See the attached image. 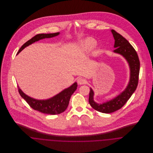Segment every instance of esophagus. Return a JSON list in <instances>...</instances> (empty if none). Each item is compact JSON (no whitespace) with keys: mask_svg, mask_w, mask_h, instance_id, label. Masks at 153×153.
I'll return each instance as SVG.
<instances>
[{"mask_svg":"<svg viewBox=\"0 0 153 153\" xmlns=\"http://www.w3.org/2000/svg\"><path fill=\"white\" fill-rule=\"evenodd\" d=\"M77 82H78V84H79V85H83V84H85V82H86V80L85 79H84L83 78H79L78 79H77Z\"/></svg>","mask_w":153,"mask_h":153,"instance_id":"esophagus-1","label":"esophagus"}]
</instances>
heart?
<instances>
[{
  "label": "heart",
  "instance_id": "heart-1",
  "mask_svg": "<svg viewBox=\"0 0 153 153\" xmlns=\"http://www.w3.org/2000/svg\"><path fill=\"white\" fill-rule=\"evenodd\" d=\"M94 45H95V42L92 39L88 38L87 39H85L82 42L81 46L84 49L88 50V49H91L92 47H93L94 46Z\"/></svg>",
  "mask_w": 153,
  "mask_h": 153
}]
</instances>
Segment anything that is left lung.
<instances>
[{
	"label": "left lung",
	"mask_w": 153,
	"mask_h": 153,
	"mask_svg": "<svg viewBox=\"0 0 153 153\" xmlns=\"http://www.w3.org/2000/svg\"><path fill=\"white\" fill-rule=\"evenodd\" d=\"M115 39L114 50L115 53L123 55L127 61L130 68V79L126 89L114 99L102 104H97L94 101V91L90 88L89 102L95 110L102 113H111L121 108L135 91L138 83L140 60L137 52L129 42L114 30H111Z\"/></svg>",
	"instance_id": "obj_1"
}]
</instances>
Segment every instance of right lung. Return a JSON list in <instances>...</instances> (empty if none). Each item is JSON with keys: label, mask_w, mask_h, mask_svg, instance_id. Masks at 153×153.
I'll return each mask as SVG.
<instances>
[{"label": "right lung", "mask_w": 153, "mask_h": 153, "mask_svg": "<svg viewBox=\"0 0 153 153\" xmlns=\"http://www.w3.org/2000/svg\"><path fill=\"white\" fill-rule=\"evenodd\" d=\"M59 34V32L48 34H38L33 36L32 38H31L30 40L27 41L26 43L23 44L19 50L18 53H19L25 48L29 46V45H31L42 39L50 38L56 36ZM77 86V83L75 82L71 87L65 89L64 91H61L56 95L46 100H38L32 98L24 94L19 87L18 91L21 96L33 109L38 111L44 114L56 115L61 114L65 111L68 106L70 98L71 95L73 94V93L76 89Z\"/></svg>", "instance_id": "1"}]
</instances>
